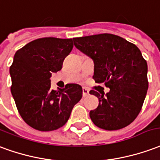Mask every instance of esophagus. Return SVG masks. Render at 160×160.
Masks as SVG:
<instances>
[{"label": "esophagus", "instance_id": "esophagus-1", "mask_svg": "<svg viewBox=\"0 0 160 160\" xmlns=\"http://www.w3.org/2000/svg\"><path fill=\"white\" fill-rule=\"evenodd\" d=\"M88 94H89V91L86 88H82V96L83 97H87Z\"/></svg>", "mask_w": 160, "mask_h": 160}]
</instances>
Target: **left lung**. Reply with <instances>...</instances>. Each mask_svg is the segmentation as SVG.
Listing matches in <instances>:
<instances>
[{
	"label": "left lung",
	"mask_w": 160,
	"mask_h": 160,
	"mask_svg": "<svg viewBox=\"0 0 160 160\" xmlns=\"http://www.w3.org/2000/svg\"><path fill=\"white\" fill-rule=\"evenodd\" d=\"M74 45L94 61L95 82H105L107 94L91 90L100 104L89 116L99 128L116 130L136 119L148 88V64L137 47L112 34L73 38Z\"/></svg>",
	"instance_id": "obj_1"
}]
</instances>
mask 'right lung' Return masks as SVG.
Returning a JSON list of instances; mask_svg holds the SVG:
<instances>
[{"mask_svg":"<svg viewBox=\"0 0 160 160\" xmlns=\"http://www.w3.org/2000/svg\"><path fill=\"white\" fill-rule=\"evenodd\" d=\"M72 48L73 39L44 37L15 53L9 71L11 93L20 116L33 129L51 131L62 127L82 99L79 84L51 89L52 73L61 70L63 60Z\"/></svg>","mask_w":160,"mask_h":160,"instance_id":"add662e5","label":"right lung"}]
</instances>
